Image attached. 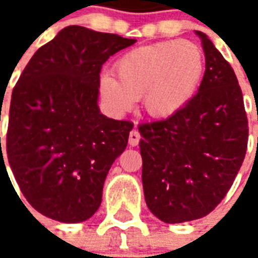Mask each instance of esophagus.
I'll use <instances>...</instances> for the list:
<instances>
[{"instance_id":"esophagus-1","label":"esophagus","mask_w":258,"mask_h":258,"mask_svg":"<svg viewBox=\"0 0 258 258\" xmlns=\"http://www.w3.org/2000/svg\"><path fill=\"white\" fill-rule=\"evenodd\" d=\"M140 140H141L140 131H138L137 128L131 130V133H130V137H128L130 146H138V144H140Z\"/></svg>"}]
</instances>
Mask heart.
Returning <instances> with one entry per match:
<instances>
[{
    "label": "heart",
    "mask_w": 258,
    "mask_h": 258,
    "mask_svg": "<svg viewBox=\"0 0 258 258\" xmlns=\"http://www.w3.org/2000/svg\"><path fill=\"white\" fill-rule=\"evenodd\" d=\"M205 69V55L194 42H155L124 53L114 64L118 77L102 74L99 91L114 114L131 110L141 98L151 117L167 118L196 96Z\"/></svg>",
    "instance_id": "1"
}]
</instances>
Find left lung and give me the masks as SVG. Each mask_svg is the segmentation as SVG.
Returning <instances> with one entry per match:
<instances>
[{
	"label": "left lung",
	"instance_id": "obj_1",
	"mask_svg": "<svg viewBox=\"0 0 258 258\" xmlns=\"http://www.w3.org/2000/svg\"><path fill=\"white\" fill-rule=\"evenodd\" d=\"M206 70L198 94L171 117L140 124L146 205L167 224L220 205L243 163L249 125L233 69L202 31Z\"/></svg>",
	"mask_w": 258,
	"mask_h": 258
}]
</instances>
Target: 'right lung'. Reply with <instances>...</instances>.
I'll return each mask as SVG.
<instances>
[{
    "label": "right lung",
    "mask_w": 258,
    "mask_h": 258,
    "mask_svg": "<svg viewBox=\"0 0 258 258\" xmlns=\"http://www.w3.org/2000/svg\"><path fill=\"white\" fill-rule=\"evenodd\" d=\"M134 42L68 26L33 55L15 85L0 160L5 152L23 196L45 217L73 224L99 209L107 173L134 127L101 113L99 73Z\"/></svg>",
    "instance_id": "obj_1"
}]
</instances>
